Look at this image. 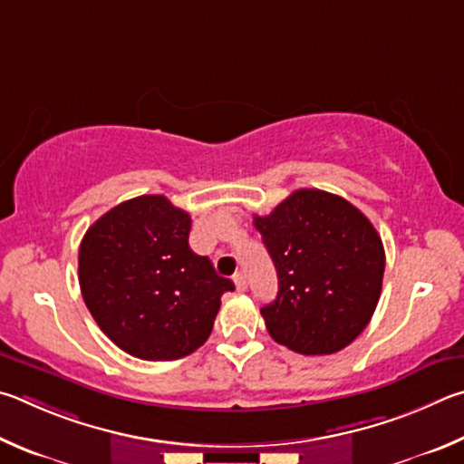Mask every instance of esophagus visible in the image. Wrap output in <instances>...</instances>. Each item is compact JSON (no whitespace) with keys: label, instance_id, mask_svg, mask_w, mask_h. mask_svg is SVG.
Listing matches in <instances>:
<instances>
[{"label":"esophagus","instance_id":"34e87169","mask_svg":"<svg viewBox=\"0 0 464 464\" xmlns=\"http://www.w3.org/2000/svg\"><path fill=\"white\" fill-rule=\"evenodd\" d=\"M232 281H234V285H237V289L238 291H246V287H248V283H246V277L242 273H237L232 277Z\"/></svg>","mask_w":464,"mask_h":464}]
</instances>
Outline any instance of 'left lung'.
I'll return each mask as SVG.
<instances>
[{
	"instance_id": "obj_1",
	"label": "left lung",
	"mask_w": 464,
	"mask_h": 464,
	"mask_svg": "<svg viewBox=\"0 0 464 464\" xmlns=\"http://www.w3.org/2000/svg\"><path fill=\"white\" fill-rule=\"evenodd\" d=\"M255 227L277 269L279 294L261 314L275 343L299 354H334L367 328L385 250L359 208L322 189H297Z\"/></svg>"
}]
</instances>
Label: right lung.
Returning <instances> with one entry per match:
<instances>
[{"instance_id": "add662e5", "label": "right lung", "mask_w": 464, "mask_h": 464, "mask_svg": "<svg viewBox=\"0 0 464 464\" xmlns=\"http://www.w3.org/2000/svg\"><path fill=\"white\" fill-rule=\"evenodd\" d=\"M191 218L165 195L111 208L79 246L87 310L121 351L142 361H175L206 343L219 299L234 283L189 248Z\"/></svg>"}]
</instances>
